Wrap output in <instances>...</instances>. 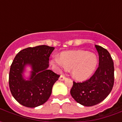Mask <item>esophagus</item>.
Listing matches in <instances>:
<instances>
[{"instance_id":"34e87169","label":"esophagus","mask_w":122,"mask_h":122,"mask_svg":"<svg viewBox=\"0 0 122 122\" xmlns=\"http://www.w3.org/2000/svg\"><path fill=\"white\" fill-rule=\"evenodd\" d=\"M65 78H66V76L64 75H61V76H59V80H61V81L65 80Z\"/></svg>"}]
</instances>
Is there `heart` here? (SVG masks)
I'll use <instances>...</instances> for the list:
<instances>
[{
    "label": "heart",
    "mask_w": 122,
    "mask_h": 122,
    "mask_svg": "<svg viewBox=\"0 0 122 122\" xmlns=\"http://www.w3.org/2000/svg\"><path fill=\"white\" fill-rule=\"evenodd\" d=\"M56 66L71 70V75L76 80L82 81L89 78L94 72L97 65L96 54L85 51L63 52L60 57L56 56L51 61Z\"/></svg>",
    "instance_id": "obj_1"
}]
</instances>
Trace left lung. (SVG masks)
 Masks as SVG:
<instances>
[{
  "mask_svg": "<svg viewBox=\"0 0 122 122\" xmlns=\"http://www.w3.org/2000/svg\"><path fill=\"white\" fill-rule=\"evenodd\" d=\"M99 54V66L88 80L75 82L70 91L73 98L79 104L92 106L99 104L111 92L114 85V64L109 52L95 46Z\"/></svg>",
  "mask_w": 122,
  "mask_h": 122,
  "instance_id": "1",
  "label": "left lung"
}]
</instances>
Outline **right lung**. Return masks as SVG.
<instances>
[{
  "mask_svg": "<svg viewBox=\"0 0 122 122\" xmlns=\"http://www.w3.org/2000/svg\"><path fill=\"white\" fill-rule=\"evenodd\" d=\"M53 47L42 45L21 50L15 56L10 65L9 85L10 92L20 104L35 108L49 99L52 86L59 75L48 70L49 56ZM26 64L32 68L29 81L22 78V73Z\"/></svg>",
  "mask_w": 122,
  "mask_h": 122,
  "instance_id": "right-lung-1",
  "label": "right lung"
}]
</instances>
